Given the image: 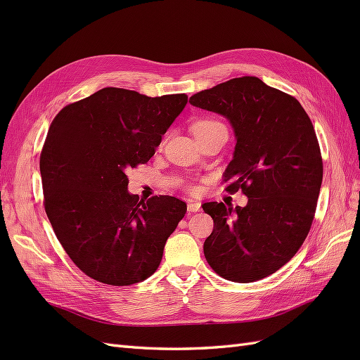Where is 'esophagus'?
<instances>
[{
    "instance_id": "esophagus-1",
    "label": "esophagus",
    "mask_w": 360,
    "mask_h": 360,
    "mask_svg": "<svg viewBox=\"0 0 360 360\" xmlns=\"http://www.w3.org/2000/svg\"><path fill=\"white\" fill-rule=\"evenodd\" d=\"M188 210L189 212H200L201 210V202H198V201H189L188 202Z\"/></svg>"
}]
</instances>
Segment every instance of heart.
Instances as JSON below:
<instances>
[{
  "label": "heart",
  "mask_w": 360,
  "mask_h": 360,
  "mask_svg": "<svg viewBox=\"0 0 360 360\" xmlns=\"http://www.w3.org/2000/svg\"><path fill=\"white\" fill-rule=\"evenodd\" d=\"M217 127H225L222 123L216 122V120H201V122H197L192 126L193 135L197 134H202V132H210V130H214Z\"/></svg>",
  "instance_id": "1"
}]
</instances>
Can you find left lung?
<instances>
[{
  "mask_svg": "<svg viewBox=\"0 0 360 360\" xmlns=\"http://www.w3.org/2000/svg\"><path fill=\"white\" fill-rule=\"evenodd\" d=\"M189 103L230 122L236 147L224 179L228 192L248 197L245 207L202 205L214 222L204 242L207 263L228 281L263 279L288 263L309 233L323 180L314 126L292 96L255 76L200 91Z\"/></svg>",
  "mask_w": 360,
  "mask_h": 360,
  "instance_id": "left-lung-1",
  "label": "left lung"
}]
</instances>
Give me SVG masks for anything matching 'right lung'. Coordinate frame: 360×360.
<instances>
[{"mask_svg": "<svg viewBox=\"0 0 360 360\" xmlns=\"http://www.w3.org/2000/svg\"><path fill=\"white\" fill-rule=\"evenodd\" d=\"M188 103L106 86L64 106L40 155L45 210L61 246L86 276L110 285L146 281L186 213V202L139 200L127 171L147 163Z\"/></svg>", "mask_w": 360, "mask_h": 360, "instance_id": "add662e5", "label": "right lung"}]
</instances>
